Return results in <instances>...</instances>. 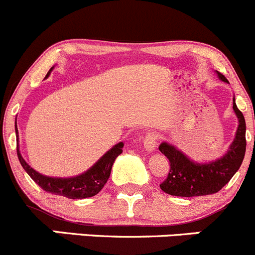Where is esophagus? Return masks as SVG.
<instances>
[{
	"label": "esophagus",
	"mask_w": 255,
	"mask_h": 255,
	"mask_svg": "<svg viewBox=\"0 0 255 255\" xmlns=\"http://www.w3.org/2000/svg\"><path fill=\"white\" fill-rule=\"evenodd\" d=\"M156 142H158V135L154 132L146 133L145 138L143 139V145L146 151H154L155 150Z\"/></svg>",
	"instance_id": "1"
}]
</instances>
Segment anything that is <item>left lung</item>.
<instances>
[{"label":"left lung","instance_id":"8db88e82","mask_svg":"<svg viewBox=\"0 0 255 255\" xmlns=\"http://www.w3.org/2000/svg\"><path fill=\"white\" fill-rule=\"evenodd\" d=\"M221 81L228 80L216 71ZM233 111L238 118V127L230 148L221 158L207 163H197L190 159L173 144L163 142L159 150L170 161L168 177L160 184L164 192L173 196H205L220 191L241 168L246 154V121L233 97Z\"/></svg>","mask_w":255,"mask_h":255}]
</instances>
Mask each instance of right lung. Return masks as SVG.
<instances>
[{
    "instance_id": "obj_1",
    "label": "right lung",
    "mask_w": 255,
    "mask_h": 255,
    "mask_svg": "<svg viewBox=\"0 0 255 255\" xmlns=\"http://www.w3.org/2000/svg\"><path fill=\"white\" fill-rule=\"evenodd\" d=\"M53 68L48 71L47 76L50 75L53 71ZM16 134H17V142H18V129L16 123ZM123 142L117 143L113 145L110 150H107L94 165L86 171L76 176L71 177H51L43 175V174L38 173L34 169L30 168L29 164L23 159L22 154L19 151V144L17 143V155L19 159L20 165L25 170L34 182H37L43 190L50 194L60 195V196L68 197V199H87V197H92L95 195L99 194L105 186V184L109 180L110 174H111L112 165L115 163L116 158L122 153Z\"/></svg>"
}]
</instances>
